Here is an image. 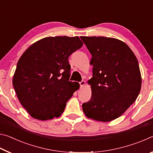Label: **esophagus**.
<instances>
[{
  "label": "esophagus",
  "instance_id": "esophagus-1",
  "mask_svg": "<svg viewBox=\"0 0 153 153\" xmlns=\"http://www.w3.org/2000/svg\"><path fill=\"white\" fill-rule=\"evenodd\" d=\"M79 85H80V87L82 88L83 86H84L85 85H86V82H85V81H82L81 82H79Z\"/></svg>",
  "mask_w": 153,
  "mask_h": 153
}]
</instances>
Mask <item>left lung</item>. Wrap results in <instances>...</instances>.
I'll return each instance as SVG.
<instances>
[{
  "instance_id": "obj_1",
  "label": "left lung",
  "mask_w": 153,
  "mask_h": 153,
  "mask_svg": "<svg viewBox=\"0 0 153 153\" xmlns=\"http://www.w3.org/2000/svg\"><path fill=\"white\" fill-rule=\"evenodd\" d=\"M91 53L92 97L82 105L87 117L102 122L113 121L135 102L142 85L138 60L123 41L103 36H82Z\"/></svg>"
}]
</instances>
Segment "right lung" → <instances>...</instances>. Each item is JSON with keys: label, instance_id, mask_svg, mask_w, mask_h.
Listing matches in <instances>:
<instances>
[{"label": "right lung", "instance_id": "1", "mask_svg": "<svg viewBox=\"0 0 153 153\" xmlns=\"http://www.w3.org/2000/svg\"><path fill=\"white\" fill-rule=\"evenodd\" d=\"M78 36L46 37L31 45L18 61L13 85L27 112L38 120L60 117L79 84L69 82L68 58L82 47Z\"/></svg>", "mask_w": 153, "mask_h": 153}]
</instances>
